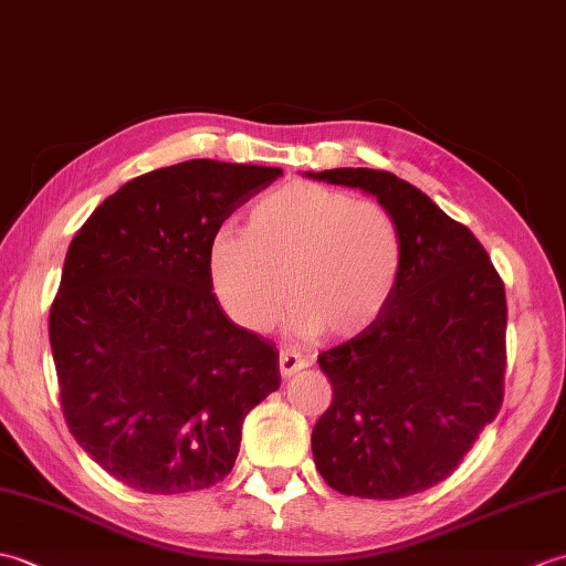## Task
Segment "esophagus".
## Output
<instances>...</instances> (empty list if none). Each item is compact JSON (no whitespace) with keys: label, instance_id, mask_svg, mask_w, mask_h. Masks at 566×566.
<instances>
[{"label":"esophagus","instance_id":"34e87169","mask_svg":"<svg viewBox=\"0 0 566 566\" xmlns=\"http://www.w3.org/2000/svg\"><path fill=\"white\" fill-rule=\"evenodd\" d=\"M304 367H308V359L306 357H302V355L294 353V350H282L280 353V371H282V377H292V375H296L298 369H304Z\"/></svg>","mask_w":566,"mask_h":566}]
</instances>
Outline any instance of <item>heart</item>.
Instances as JSON below:
<instances>
[{
  "mask_svg": "<svg viewBox=\"0 0 566 566\" xmlns=\"http://www.w3.org/2000/svg\"><path fill=\"white\" fill-rule=\"evenodd\" d=\"M401 272L396 216L316 182L268 191L250 207L243 233L223 226L207 245L211 294L250 333L274 328L290 298L294 333L353 338L387 311Z\"/></svg>",
  "mask_w": 566,
  "mask_h": 566,
  "instance_id": "obj_1",
  "label": "heart"
}]
</instances>
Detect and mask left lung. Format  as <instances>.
Here are the masks:
<instances>
[{"label":"left lung","mask_w":566,"mask_h":566,"mask_svg":"<svg viewBox=\"0 0 566 566\" xmlns=\"http://www.w3.org/2000/svg\"><path fill=\"white\" fill-rule=\"evenodd\" d=\"M363 189L403 233V272L375 326L318 365L333 384L311 450L345 496L403 499L450 476L496 418L506 371V292L467 226L391 172H304Z\"/></svg>","instance_id":"left-lung-1"}]
</instances>
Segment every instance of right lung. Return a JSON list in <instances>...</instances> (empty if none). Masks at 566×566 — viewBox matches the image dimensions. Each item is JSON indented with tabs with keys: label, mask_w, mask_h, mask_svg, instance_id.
<instances>
[{
	"label": "right lung",
	"mask_w": 566,
	"mask_h": 566,
	"mask_svg": "<svg viewBox=\"0 0 566 566\" xmlns=\"http://www.w3.org/2000/svg\"><path fill=\"white\" fill-rule=\"evenodd\" d=\"M280 167L187 160L130 179L67 248L51 350L70 432L143 494L231 472L245 416L280 389V350L226 316L207 245Z\"/></svg>",
	"instance_id": "right-lung-1"
}]
</instances>
